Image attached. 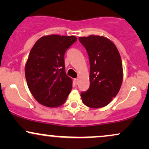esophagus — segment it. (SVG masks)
Segmentation results:
<instances>
[{
	"label": "esophagus",
	"instance_id": "obj_1",
	"mask_svg": "<svg viewBox=\"0 0 149 149\" xmlns=\"http://www.w3.org/2000/svg\"><path fill=\"white\" fill-rule=\"evenodd\" d=\"M73 82H74V84L77 85L78 84V78H75V79L73 80Z\"/></svg>",
	"mask_w": 149,
	"mask_h": 149
}]
</instances>
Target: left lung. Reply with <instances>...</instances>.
<instances>
[{"instance_id": "1", "label": "left lung", "mask_w": 149, "mask_h": 149, "mask_svg": "<svg viewBox=\"0 0 149 149\" xmlns=\"http://www.w3.org/2000/svg\"><path fill=\"white\" fill-rule=\"evenodd\" d=\"M90 60V88L80 94L87 107L97 109L110 103L123 81V65L117 47L104 36L79 37Z\"/></svg>"}]
</instances>
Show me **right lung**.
<instances>
[{
	"label": "right lung",
	"mask_w": 149,
	"mask_h": 149,
	"mask_svg": "<svg viewBox=\"0 0 149 149\" xmlns=\"http://www.w3.org/2000/svg\"><path fill=\"white\" fill-rule=\"evenodd\" d=\"M76 40L73 36H46L31 49L25 66L26 79L32 95L42 105L58 107L67 99L72 80L65 72L64 54Z\"/></svg>",
	"instance_id": "add662e5"
}]
</instances>
